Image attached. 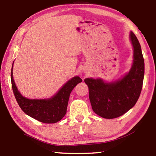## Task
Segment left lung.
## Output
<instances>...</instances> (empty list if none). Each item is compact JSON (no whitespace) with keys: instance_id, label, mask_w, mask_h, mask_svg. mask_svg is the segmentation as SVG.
Here are the masks:
<instances>
[{"instance_id":"1","label":"left lung","mask_w":156,"mask_h":156,"mask_svg":"<svg viewBox=\"0 0 156 156\" xmlns=\"http://www.w3.org/2000/svg\"><path fill=\"white\" fill-rule=\"evenodd\" d=\"M129 38L133 47V65L122 78L105 83L100 78H86L92 109L100 117L112 119L125 114L140 95L144 74V62L139 41L132 31Z\"/></svg>"}]
</instances>
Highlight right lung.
I'll return each instance as SVG.
<instances>
[{
	"label": "right lung",
	"instance_id": "obj_1",
	"mask_svg": "<svg viewBox=\"0 0 156 156\" xmlns=\"http://www.w3.org/2000/svg\"><path fill=\"white\" fill-rule=\"evenodd\" d=\"M13 65L11 71L12 89L21 109L29 116L43 123H56L61 120L67 113L71 92L81 83L82 79L78 76L72 78L49 99H28L20 94L16 86L13 78Z\"/></svg>",
	"mask_w": 156,
	"mask_h": 156
}]
</instances>
